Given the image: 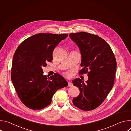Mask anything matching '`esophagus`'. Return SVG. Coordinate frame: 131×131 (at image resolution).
I'll return each instance as SVG.
<instances>
[{
    "label": "esophagus",
    "mask_w": 131,
    "mask_h": 131,
    "mask_svg": "<svg viewBox=\"0 0 131 131\" xmlns=\"http://www.w3.org/2000/svg\"><path fill=\"white\" fill-rule=\"evenodd\" d=\"M68 85L69 86H71L72 85V83L71 82H68Z\"/></svg>",
    "instance_id": "1"
}]
</instances>
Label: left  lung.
<instances>
[{
	"mask_svg": "<svg viewBox=\"0 0 131 131\" xmlns=\"http://www.w3.org/2000/svg\"><path fill=\"white\" fill-rule=\"evenodd\" d=\"M81 54L79 74H88L84 83L81 79L72 82L79 89V95L72 99L73 105L84 111L94 110L101 105L113 88L117 62L111 47L98 35L86 32L71 33Z\"/></svg>",
	"mask_w": 131,
	"mask_h": 131,
	"instance_id": "obj_1",
	"label": "left lung"
}]
</instances>
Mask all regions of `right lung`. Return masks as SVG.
<instances>
[{"label":"right lung","mask_w":131,"mask_h":131,"mask_svg":"<svg viewBox=\"0 0 131 131\" xmlns=\"http://www.w3.org/2000/svg\"><path fill=\"white\" fill-rule=\"evenodd\" d=\"M67 34L39 33L24 40L16 49L11 70V80L22 103L32 110L49 105L58 89L68 85L58 73L43 75L42 67L53 60L55 47Z\"/></svg>","instance_id":"right-lung-1"}]
</instances>
